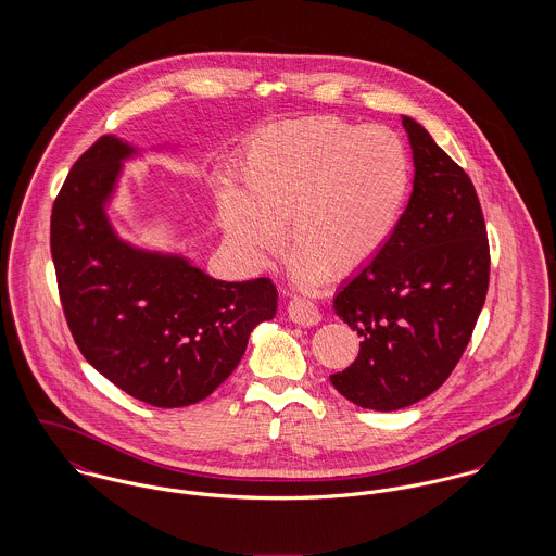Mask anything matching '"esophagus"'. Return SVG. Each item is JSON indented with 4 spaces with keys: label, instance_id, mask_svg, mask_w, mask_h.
<instances>
[{
    "label": "esophagus",
    "instance_id": "esophagus-1",
    "mask_svg": "<svg viewBox=\"0 0 556 556\" xmlns=\"http://www.w3.org/2000/svg\"><path fill=\"white\" fill-rule=\"evenodd\" d=\"M287 313L289 318L298 325H304V327H313L320 320V313H318L317 306L306 300V298H293L287 306Z\"/></svg>",
    "mask_w": 556,
    "mask_h": 556
}]
</instances>
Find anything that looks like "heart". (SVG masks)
Wrapping results in <instances>:
<instances>
[{"instance_id": "obj_1", "label": "heart", "mask_w": 556, "mask_h": 556, "mask_svg": "<svg viewBox=\"0 0 556 556\" xmlns=\"http://www.w3.org/2000/svg\"><path fill=\"white\" fill-rule=\"evenodd\" d=\"M410 188L396 132L338 117L271 126L248 146L239 190L218 192L225 236L254 263L278 250L289 225L295 274L318 282L375 261L394 236Z\"/></svg>"}]
</instances>
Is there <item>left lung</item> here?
Segmentation results:
<instances>
[{
    "mask_svg": "<svg viewBox=\"0 0 556 556\" xmlns=\"http://www.w3.org/2000/svg\"><path fill=\"white\" fill-rule=\"evenodd\" d=\"M413 192L381 254L333 298L362 336L357 359L329 377L357 406L396 410L439 390L460 362L485 302L490 248L469 175L415 119Z\"/></svg>",
    "mask_w": 556,
    "mask_h": 556,
    "instance_id": "8db88e82",
    "label": "left lung"
}]
</instances>
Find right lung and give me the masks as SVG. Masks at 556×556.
I'll return each instance as SVG.
<instances>
[{
  "label": "right lung",
  "instance_id": "1",
  "mask_svg": "<svg viewBox=\"0 0 556 556\" xmlns=\"http://www.w3.org/2000/svg\"><path fill=\"white\" fill-rule=\"evenodd\" d=\"M135 154L106 135L73 164L53 203L51 254L83 357L126 394L177 408L229 379L250 331L276 315L278 291L269 278L216 280L117 238L104 207Z\"/></svg>",
  "mask_w": 556,
  "mask_h": 556
}]
</instances>
